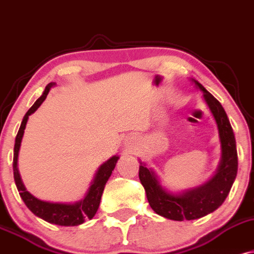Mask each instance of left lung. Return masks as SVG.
I'll return each mask as SVG.
<instances>
[{
	"label": "left lung",
	"mask_w": 254,
	"mask_h": 254,
	"mask_svg": "<svg viewBox=\"0 0 254 254\" xmlns=\"http://www.w3.org/2000/svg\"><path fill=\"white\" fill-rule=\"evenodd\" d=\"M195 85L203 92L204 102L209 107L219 129L221 160L215 175L202 186L180 193L170 192L160 186L158 176L146 164L140 162L139 178L145 188L147 201L158 215L175 221L195 220L213 213L225 202L238 172V153L235 138L221 103L197 80Z\"/></svg>",
	"instance_id": "left-lung-1"
}]
</instances>
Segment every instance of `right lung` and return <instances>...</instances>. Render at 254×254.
<instances>
[{
	"instance_id": "1",
	"label": "right lung",
	"mask_w": 254,
	"mask_h": 254,
	"mask_svg": "<svg viewBox=\"0 0 254 254\" xmlns=\"http://www.w3.org/2000/svg\"><path fill=\"white\" fill-rule=\"evenodd\" d=\"M55 85L56 83H49L46 85V88H45L43 95L35 101L34 104L26 113V115L23 116V120L21 122V126L19 128V132H17L16 138H15L13 158L14 181L15 184H16L17 190H19L21 198L25 202L27 208L35 216L58 226H78L80 223L84 222L85 220L92 219L95 216V214H96L98 207H100V202L101 197H102L104 187H106L107 181L109 180L113 170L115 169L116 163L119 160V156H113L110 159L107 160L106 163H103L98 168L94 181L91 182V186L89 188L88 192H86L85 197L78 202H74V203H53V202L41 201V199L33 196L31 192L27 191L22 183V180L20 177L19 169H17V157H19L21 140H22L23 133H25V128L29 115L33 114L41 106L45 98L47 97L50 89Z\"/></svg>"
}]
</instances>
